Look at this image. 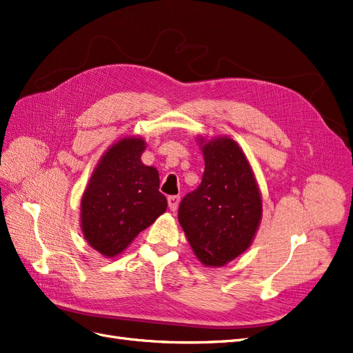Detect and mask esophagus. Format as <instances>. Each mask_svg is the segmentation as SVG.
Masks as SVG:
<instances>
[{
  "instance_id": "1",
  "label": "esophagus",
  "mask_w": 353,
  "mask_h": 353,
  "mask_svg": "<svg viewBox=\"0 0 353 353\" xmlns=\"http://www.w3.org/2000/svg\"><path fill=\"white\" fill-rule=\"evenodd\" d=\"M167 201H168L170 211L176 212L177 211V206H179V202H180V196H168Z\"/></svg>"
}]
</instances>
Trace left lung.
Wrapping results in <instances>:
<instances>
[{
	"label": "left lung",
	"mask_w": 353,
	"mask_h": 353,
	"mask_svg": "<svg viewBox=\"0 0 353 353\" xmlns=\"http://www.w3.org/2000/svg\"><path fill=\"white\" fill-rule=\"evenodd\" d=\"M205 160L202 183L179 206V223L199 262L221 268L252 245L262 221V192L239 143L196 137Z\"/></svg>",
	"instance_id": "left-lung-1"
}]
</instances>
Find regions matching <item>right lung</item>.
Wrapping results in <instances>:
<instances>
[{"label":"right lung","instance_id":"1","mask_svg":"<svg viewBox=\"0 0 353 353\" xmlns=\"http://www.w3.org/2000/svg\"><path fill=\"white\" fill-rule=\"evenodd\" d=\"M147 142L125 137L113 142L96 164L80 203L85 241L103 257L122 254L141 231L167 210L159 170L141 155Z\"/></svg>","mask_w":353,"mask_h":353}]
</instances>
